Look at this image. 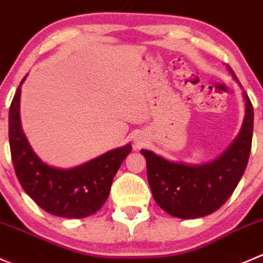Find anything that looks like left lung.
I'll list each match as a JSON object with an SVG mask.
<instances>
[{"label":"left lung","mask_w":263,"mask_h":263,"mask_svg":"<svg viewBox=\"0 0 263 263\" xmlns=\"http://www.w3.org/2000/svg\"><path fill=\"white\" fill-rule=\"evenodd\" d=\"M229 72L239 83L235 73ZM240 86V83H239ZM246 116L238 137L217 159L199 165L171 162L150 150H141L146 159L147 181L157 204L173 217L199 218L217 211L238 186L252 147L253 106L243 92Z\"/></svg>","instance_id":"obj_1"}]
</instances>
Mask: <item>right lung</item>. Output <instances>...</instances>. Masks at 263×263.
Here are the masks:
<instances>
[{"mask_svg": "<svg viewBox=\"0 0 263 263\" xmlns=\"http://www.w3.org/2000/svg\"><path fill=\"white\" fill-rule=\"evenodd\" d=\"M20 86L9 111V141L15 173L25 193L46 212L64 218H85L98 212L108 199L122 162L131 153L129 144L110 150L78 167L61 170L38 158L20 123Z\"/></svg>", "mask_w": 263, "mask_h": 263, "instance_id": "right-lung-1", "label": "right lung"}]
</instances>
